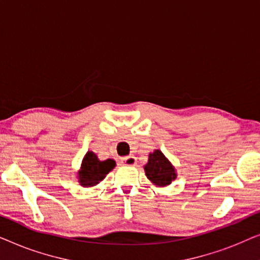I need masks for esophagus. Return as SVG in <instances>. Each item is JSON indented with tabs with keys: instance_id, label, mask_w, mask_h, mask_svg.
Masks as SVG:
<instances>
[{
	"instance_id": "esophagus-1",
	"label": "esophagus",
	"mask_w": 260,
	"mask_h": 260,
	"mask_svg": "<svg viewBox=\"0 0 260 260\" xmlns=\"http://www.w3.org/2000/svg\"><path fill=\"white\" fill-rule=\"evenodd\" d=\"M120 161H122L123 165H125V166H135V165H136V158H135L134 156H126V157H123L122 159H120Z\"/></svg>"
}]
</instances>
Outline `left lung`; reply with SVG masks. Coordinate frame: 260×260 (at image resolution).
Masks as SVG:
<instances>
[{"mask_svg":"<svg viewBox=\"0 0 260 260\" xmlns=\"http://www.w3.org/2000/svg\"><path fill=\"white\" fill-rule=\"evenodd\" d=\"M144 170L148 179L157 186L170 184L176 177L175 169L159 150H155L149 155V161L144 167Z\"/></svg>","mask_w":260,"mask_h":260,"instance_id":"1","label":"left lung"}]
</instances>
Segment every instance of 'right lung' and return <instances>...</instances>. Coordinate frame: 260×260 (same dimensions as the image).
<instances>
[{
    "label": "right lung",
    "instance_id": "add662e5",
    "mask_svg": "<svg viewBox=\"0 0 260 260\" xmlns=\"http://www.w3.org/2000/svg\"><path fill=\"white\" fill-rule=\"evenodd\" d=\"M116 162L113 159L99 161L97 155L88 151L83 159L81 170L79 172V182L83 187H92L101 182L106 174L115 168Z\"/></svg>",
    "mask_w": 260,
    "mask_h": 260
}]
</instances>
